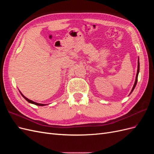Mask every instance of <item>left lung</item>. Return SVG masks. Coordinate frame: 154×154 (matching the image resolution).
I'll return each instance as SVG.
<instances>
[{
  "label": "left lung",
  "instance_id": "8db88e82",
  "mask_svg": "<svg viewBox=\"0 0 154 154\" xmlns=\"http://www.w3.org/2000/svg\"><path fill=\"white\" fill-rule=\"evenodd\" d=\"M139 59L138 58V61H137V74H136V80H135V82H134V86L132 88L131 90V92H130V94H131V93L133 92L134 89L135 88V87H136V84H137V78H138V74H139ZM129 94V95H130Z\"/></svg>",
  "mask_w": 154,
  "mask_h": 154
}]
</instances>
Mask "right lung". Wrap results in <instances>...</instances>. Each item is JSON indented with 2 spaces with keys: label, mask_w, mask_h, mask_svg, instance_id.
<instances>
[{
  "label": "right lung",
  "mask_w": 154,
  "mask_h": 154,
  "mask_svg": "<svg viewBox=\"0 0 154 154\" xmlns=\"http://www.w3.org/2000/svg\"><path fill=\"white\" fill-rule=\"evenodd\" d=\"M19 92H20V93L21 94V95L22 96V97H24V98L27 101H28L29 103H32V104H34V105H38V106H45V105H47L48 104H42V103H36V102H35V101H32V100H29L28 98H27L26 97H25L24 95H23L22 94V92L19 91Z\"/></svg>",
  "instance_id": "add662e5"
}]
</instances>
